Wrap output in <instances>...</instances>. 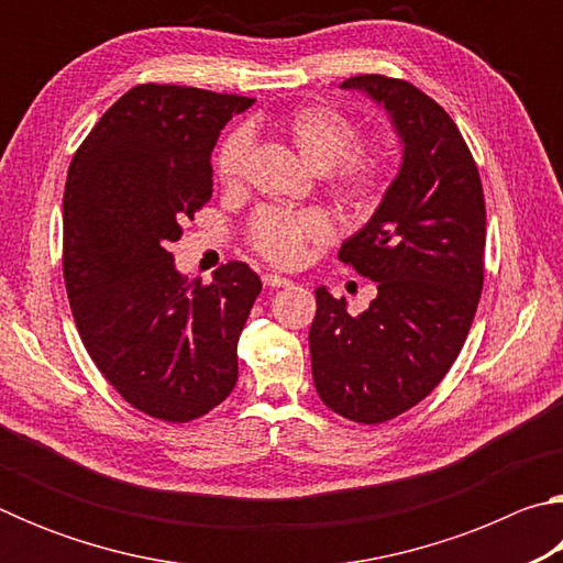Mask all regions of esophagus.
<instances>
[{
	"mask_svg": "<svg viewBox=\"0 0 563 563\" xmlns=\"http://www.w3.org/2000/svg\"><path fill=\"white\" fill-rule=\"evenodd\" d=\"M263 285H265V288H288L290 280L283 278V275H278V273H265Z\"/></svg>",
	"mask_w": 563,
	"mask_h": 563,
	"instance_id": "1",
	"label": "esophagus"
}]
</instances>
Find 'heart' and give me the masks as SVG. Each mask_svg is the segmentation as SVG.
<instances>
[{
    "instance_id": "1",
    "label": "heart",
    "mask_w": 563,
    "mask_h": 563,
    "mask_svg": "<svg viewBox=\"0 0 563 563\" xmlns=\"http://www.w3.org/2000/svg\"><path fill=\"white\" fill-rule=\"evenodd\" d=\"M283 139L318 174L332 170V180L347 201L367 203L387 184L389 154L379 144H358L357 126L347 113L328 103H305L278 123ZM253 136L245 126L225 133L213 156L216 176L225 188L243 184L251 161ZM332 228L325 216L316 211L283 213L261 211L253 218L247 243L273 265L290 268L302 261L312 243L330 241Z\"/></svg>"
}]
</instances>
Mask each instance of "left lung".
I'll use <instances>...</instances> for the list:
<instances>
[{"instance_id": "left-lung-1", "label": "left lung", "mask_w": 563, "mask_h": 563, "mask_svg": "<svg viewBox=\"0 0 563 563\" xmlns=\"http://www.w3.org/2000/svg\"><path fill=\"white\" fill-rule=\"evenodd\" d=\"M340 87L383 103L405 154L375 216L338 253L377 283V298L350 316L345 298L316 290L312 379L332 412L379 424L422 402L460 355L484 285L487 211L472 151L440 103L383 74Z\"/></svg>"}]
</instances>
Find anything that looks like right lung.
Instances as JSON below:
<instances>
[{
  "label": "right lung",
  "mask_w": 563,
  "mask_h": 563,
  "mask_svg": "<svg viewBox=\"0 0 563 563\" xmlns=\"http://www.w3.org/2000/svg\"><path fill=\"white\" fill-rule=\"evenodd\" d=\"M253 99L139 84L76 148L64 188V283L84 347L131 407L190 422L231 395L261 278L231 261L213 283L168 247L211 201L218 133Z\"/></svg>",
  "instance_id": "1"
}]
</instances>
